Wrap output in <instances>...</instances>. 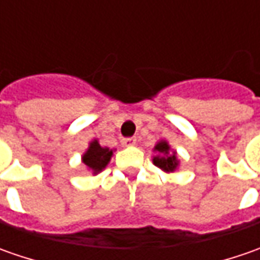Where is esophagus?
<instances>
[{
    "mask_svg": "<svg viewBox=\"0 0 260 260\" xmlns=\"http://www.w3.org/2000/svg\"><path fill=\"white\" fill-rule=\"evenodd\" d=\"M123 146H135L136 145V137H125L121 140Z\"/></svg>",
    "mask_w": 260,
    "mask_h": 260,
    "instance_id": "obj_1",
    "label": "esophagus"
}]
</instances>
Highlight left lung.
Returning <instances> with one entry per match:
<instances>
[{
    "instance_id": "1",
    "label": "left lung",
    "mask_w": 260,
    "mask_h": 260,
    "mask_svg": "<svg viewBox=\"0 0 260 260\" xmlns=\"http://www.w3.org/2000/svg\"><path fill=\"white\" fill-rule=\"evenodd\" d=\"M155 150L157 152V155L153 157V164L157 168L164 169L166 172H172L176 169V166H178L176 153L175 152L169 153V146L166 142H159L155 146Z\"/></svg>"
}]
</instances>
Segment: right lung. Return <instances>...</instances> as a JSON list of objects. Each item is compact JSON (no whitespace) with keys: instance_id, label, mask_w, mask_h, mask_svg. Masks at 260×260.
<instances>
[{"instance_id":"obj_1","label":"right lung","mask_w":260,"mask_h":260,"mask_svg":"<svg viewBox=\"0 0 260 260\" xmlns=\"http://www.w3.org/2000/svg\"><path fill=\"white\" fill-rule=\"evenodd\" d=\"M111 155H113V150H110L108 147H101L100 143L94 140L89 143V149L86 150L85 155L82 156V160L94 174H98L110 162Z\"/></svg>"}]
</instances>
